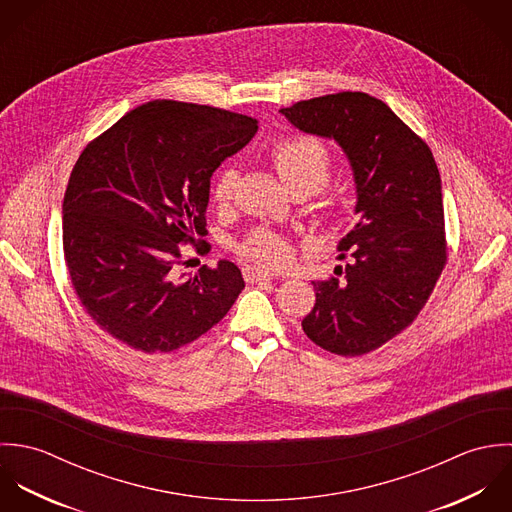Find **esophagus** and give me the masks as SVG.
Wrapping results in <instances>:
<instances>
[{
	"label": "esophagus",
	"instance_id": "34e87169",
	"mask_svg": "<svg viewBox=\"0 0 512 512\" xmlns=\"http://www.w3.org/2000/svg\"><path fill=\"white\" fill-rule=\"evenodd\" d=\"M243 279L247 283H267V281L273 279V275L267 273V271H261L257 267H245L243 269Z\"/></svg>",
	"mask_w": 512,
	"mask_h": 512
}]
</instances>
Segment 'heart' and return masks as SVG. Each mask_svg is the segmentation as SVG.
Masks as SVG:
<instances>
[{
  "label": "heart",
  "instance_id": "1",
  "mask_svg": "<svg viewBox=\"0 0 512 512\" xmlns=\"http://www.w3.org/2000/svg\"><path fill=\"white\" fill-rule=\"evenodd\" d=\"M271 162L283 180V184L295 192L314 194L322 190L332 174V156L330 150L314 136L295 134L281 138L271 148ZM235 170L223 168L213 182L211 196L217 204H227L235 190ZM328 213L332 217L340 215V207L336 202L328 205ZM237 253L251 263L257 265H279L287 255V243L283 237L269 229H255L249 233L239 245Z\"/></svg>",
  "mask_w": 512,
  "mask_h": 512
}]
</instances>
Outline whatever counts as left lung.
I'll list each match as a JSON object with an SVG mask.
<instances>
[{
	"mask_svg": "<svg viewBox=\"0 0 512 512\" xmlns=\"http://www.w3.org/2000/svg\"><path fill=\"white\" fill-rule=\"evenodd\" d=\"M281 112L303 132L334 138L356 180L362 219L340 241L328 281H312L308 338L338 356H362L404 332L447 263L441 178L429 146L366 93H336Z\"/></svg>",
	"mask_w": 512,
	"mask_h": 512,
	"instance_id": "1",
	"label": "left lung"
}]
</instances>
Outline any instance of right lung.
<instances>
[{
	"label": "right lung",
	"instance_id": "right-lung-1",
	"mask_svg": "<svg viewBox=\"0 0 512 512\" xmlns=\"http://www.w3.org/2000/svg\"><path fill=\"white\" fill-rule=\"evenodd\" d=\"M257 132V120L207 104L152 101L81 152L63 200V253L93 322L132 350L198 340L245 283L231 261L194 277L182 245L205 255L209 180Z\"/></svg>",
	"mask_w": 512,
	"mask_h": 512
}]
</instances>
